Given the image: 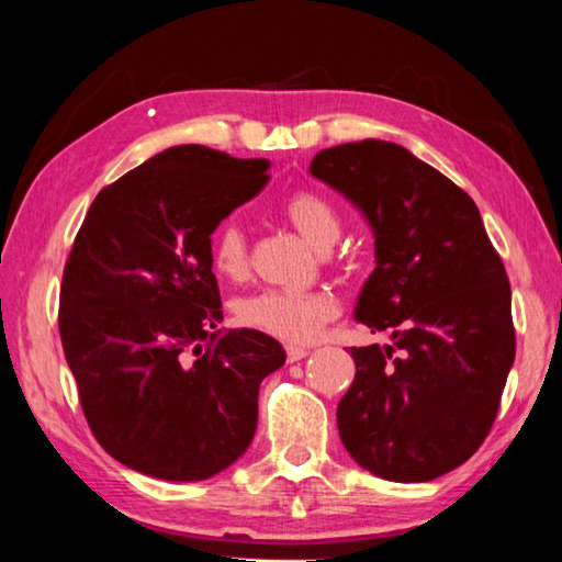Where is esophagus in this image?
<instances>
[{"label": "esophagus", "mask_w": 562, "mask_h": 562, "mask_svg": "<svg viewBox=\"0 0 562 562\" xmlns=\"http://www.w3.org/2000/svg\"><path fill=\"white\" fill-rule=\"evenodd\" d=\"M310 353V348L303 346H288V361L295 363V361H303V358Z\"/></svg>", "instance_id": "1"}]
</instances>
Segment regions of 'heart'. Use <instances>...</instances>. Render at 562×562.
Listing matches in <instances>:
<instances>
[{"label":"heart","instance_id":"heart-1","mask_svg":"<svg viewBox=\"0 0 562 562\" xmlns=\"http://www.w3.org/2000/svg\"><path fill=\"white\" fill-rule=\"evenodd\" d=\"M284 214L300 237L315 249H328L340 237V216L328 199L315 191H297L284 204ZM212 265L224 278L237 280L247 272V239L234 222H224L212 234ZM335 300L325 292L267 288L239 300L237 317L245 328L259 330L288 342L315 338L325 321L335 315Z\"/></svg>","mask_w":562,"mask_h":562}]
</instances>
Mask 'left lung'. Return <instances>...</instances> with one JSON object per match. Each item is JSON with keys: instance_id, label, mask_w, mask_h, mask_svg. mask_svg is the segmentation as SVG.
Returning <instances> with one entry per match:
<instances>
[{"instance_id": "1", "label": "left lung", "mask_w": 562, "mask_h": 562, "mask_svg": "<svg viewBox=\"0 0 562 562\" xmlns=\"http://www.w3.org/2000/svg\"><path fill=\"white\" fill-rule=\"evenodd\" d=\"M310 173L366 216L375 270L356 321L393 340L350 348L342 447L383 480H437L480 449L515 363L505 265L472 196L404 146L366 138L325 148Z\"/></svg>"}]
</instances>
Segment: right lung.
I'll return each mask as SVG.
<instances>
[{"instance_id": "obj_1", "label": "right lung", "mask_w": 562, "mask_h": 562, "mask_svg": "<svg viewBox=\"0 0 562 562\" xmlns=\"http://www.w3.org/2000/svg\"><path fill=\"white\" fill-rule=\"evenodd\" d=\"M267 158L171 146L105 187L75 237L60 338L90 431L121 464L201 482L245 454L272 335L222 330L212 234L270 176Z\"/></svg>"}]
</instances>
